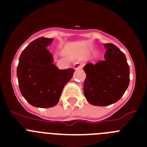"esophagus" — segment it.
Masks as SVG:
<instances>
[{
    "mask_svg": "<svg viewBox=\"0 0 147 147\" xmlns=\"http://www.w3.org/2000/svg\"><path fill=\"white\" fill-rule=\"evenodd\" d=\"M82 63L80 61H76L74 64V69L75 70L80 69V68H82Z\"/></svg>",
    "mask_w": 147,
    "mask_h": 147,
    "instance_id": "esophagus-1",
    "label": "esophagus"
}]
</instances>
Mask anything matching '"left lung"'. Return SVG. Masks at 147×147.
Wrapping results in <instances>:
<instances>
[{
	"mask_svg": "<svg viewBox=\"0 0 147 147\" xmlns=\"http://www.w3.org/2000/svg\"><path fill=\"white\" fill-rule=\"evenodd\" d=\"M105 59L83 67L86 78L83 91L87 101L95 106H107L122 97L129 83V67L125 55L111 43L104 45Z\"/></svg>",
	"mask_w": 147,
	"mask_h": 147,
	"instance_id": "1",
	"label": "left lung"
}]
</instances>
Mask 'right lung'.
<instances>
[{
	"label": "right lung",
	"mask_w": 147,
	"mask_h": 147,
	"mask_svg": "<svg viewBox=\"0 0 147 147\" xmlns=\"http://www.w3.org/2000/svg\"><path fill=\"white\" fill-rule=\"evenodd\" d=\"M52 38L39 37L23 51L19 58L17 76L22 96L31 105L49 108L59 102L62 89L75 70H59L53 64L52 54L47 47Z\"/></svg>",
	"instance_id": "add662e5"
}]
</instances>
